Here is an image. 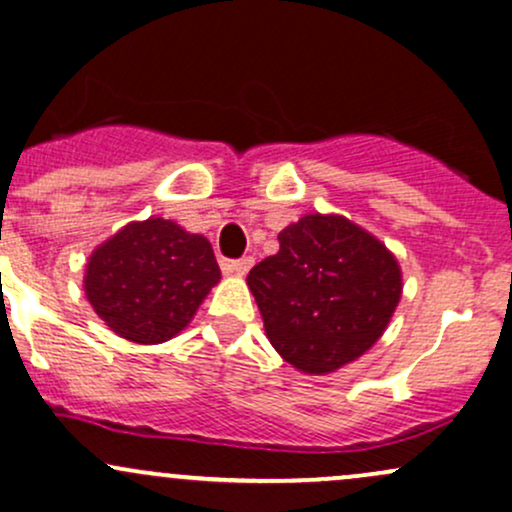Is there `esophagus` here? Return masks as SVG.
<instances>
[{"label": "esophagus", "instance_id": "esophagus-1", "mask_svg": "<svg viewBox=\"0 0 512 512\" xmlns=\"http://www.w3.org/2000/svg\"><path fill=\"white\" fill-rule=\"evenodd\" d=\"M251 266H254V258L244 256V258H237V261L225 263V270L232 275H246L251 270Z\"/></svg>", "mask_w": 512, "mask_h": 512}]
</instances>
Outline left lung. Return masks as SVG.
I'll return each mask as SVG.
<instances>
[{
  "instance_id": "1",
  "label": "left lung",
  "mask_w": 512,
  "mask_h": 512,
  "mask_svg": "<svg viewBox=\"0 0 512 512\" xmlns=\"http://www.w3.org/2000/svg\"><path fill=\"white\" fill-rule=\"evenodd\" d=\"M278 239V254L246 278L270 345L304 374H330L362 357L400 302L395 256L342 215H304Z\"/></svg>"
}]
</instances>
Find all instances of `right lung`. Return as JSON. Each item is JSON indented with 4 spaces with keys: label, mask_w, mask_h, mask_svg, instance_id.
Instances as JSON below:
<instances>
[{
    "label": "right lung",
    "mask_w": 512,
    "mask_h": 512,
    "mask_svg": "<svg viewBox=\"0 0 512 512\" xmlns=\"http://www.w3.org/2000/svg\"><path fill=\"white\" fill-rule=\"evenodd\" d=\"M220 282L213 246L177 222H129L88 258L83 290L105 326L138 345H158L189 326Z\"/></svg>",
    "instance_id": "right-lung-1"
}]
</instances>
